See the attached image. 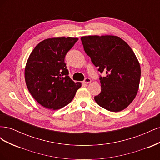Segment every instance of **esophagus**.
<instances>
[{"instance_id":"esophagus-1","label":"esophagus","mask_w":160,"mask_h":160,"mask_svg":"<svg viewBox=\"0 0 160 160\" xmlns=\"http://www.w3.org/2000/svg\"><path fill=\"white\" fill-rule=\"evenodd\" d=\"M91 82V79L89 78V77H87V78L85 79V80H84V81H83V83H86V84H88V83H90Z\"/></svg>"}]
</instances>
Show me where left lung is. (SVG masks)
I'll use <instances>...</instances> for the list:
<instances>
[{
  "mask_svg": "<svg viewBox=\"0 0 160 160\" xmlns=\"http://www.w3.org/2000/svg\"><path fill=\"white\" fill-rule=\"evenodd\" d=\"M84 50L101 72V93L95 101L101 108L118 112L132 102L139 89L141 67L128 43L118 36L89 35L81 38Z\"/></svg>",
  "mask_w": 160,
  "mask_h": 160,
  "instance_id": "obj_1",
  "label": "left lung"
}]
</instances>
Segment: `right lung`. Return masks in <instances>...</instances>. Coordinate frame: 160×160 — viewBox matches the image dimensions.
Listing matches in <instances>:
<instances>
[{
  "label": "right lung",
  "instance_id": "right-lung-1",
  "mask_svg": "<svg viewBox=\"0 0 160 160\" xmlns=\"http://www.w3.org/2000/svg\"><path fill=\"white\" fill-rule=\"evenodd\" d=\"M78 38L54 37L40 42L32 50L25 69L26 85L37 102L57 110L68 105L81 87L68 75L65 57Z\"/></svg>",
  "mask_w": 160,
  "mask_h": 160
}]
</instances>
